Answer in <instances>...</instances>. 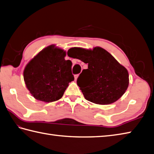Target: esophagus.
<instances>
[{"label":"esophagus","mask_w":154,"mask_h":154,"mask_svg":"<svg viewBox=\"0 0 154 154\" xmlns=\"http://www.w3.org/2000/svg\"><path fill=\"white\" fill-rule=\"evenodd\" d=\"M78 76H79V75H78V74H77V75H75V76H74V77H75V81L77 80Z\"/></svg>","instance_id":"esophagus-1"}]
</instances>
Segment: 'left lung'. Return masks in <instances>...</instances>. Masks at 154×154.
I'll return each mask as SVG.
<instances>
[{"instance_id": "obj_1", "label": "left lung", "mask_w": 154, "mask_h": 154, "mask_svg": "<svg viewBox=\"0 0 154 154\" xmlns=\"http://www.w3.org/2000/svg\"><path fill=\"white\" fill-rule=\"evenodd\" d=\"M77 49L81 52L77 59L88 64V69L83 70L77 80L85 99L99 104H109L119 99L128 87L126 69L103 48Z\"/></svg>"}]
</instances>
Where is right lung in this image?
Returning <instances> with one entry per match:
<instances>
[{"label": "right lung", "instance_id": "right-lung-1", "mask_svg": "<svg viewBox=\"0 0 154 154\" xmlns=\"http://www.w3.org/2000/svg\"><path fill=\"white\" fill-rule=\"evenodd\" d=\"M63 50L50 45L44 49L29 62L24 71L28 89L35 99L44 102L60 99L74 80L72 63L65 60Z\"/></svg>", "mask_w": 154, "mask_h": 154}]
</instances>
